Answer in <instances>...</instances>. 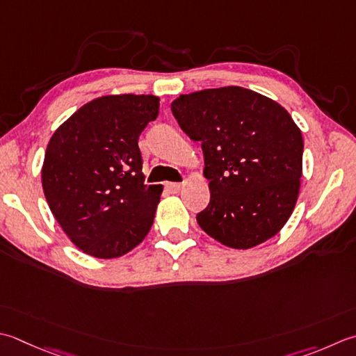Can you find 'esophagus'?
I'll return each instance as SVG.
<instances>
[{
	"instance_id": "obj_1",
	"label": "esophagus",
	"mask_w": 356,
	"mask_h": 356,
	"mask_svg": "<svg viewBox=\"0 0 356 356\" xmlns=\"http://www.w3.org/2000/svg\"><path fill=\"white\" fill-rule=\"evenodd\" d=\"M182 186H184V184H174V182H166L165 184V188L170 193H179L180 190H182Z\"/></svg>"
}]
</instances>
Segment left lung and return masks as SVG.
I'll list each match as a JSON object with an SVG mask.
<instances>
[{
    "label": "left lung",
    "instance_id": "8db88e82",
    "mask_svg": "<svg viewBox=\"0 0 356 356\" xmlns=\"http://www.w3.org/2000/svg\"><path fill=\"white\" fill-rule=\"evenodd\" d=\"M172 115L202 143L210 204L196 219L227 247L247 250L280 232L302 176V134L280 103L241 86L180 95Z\"/></svg>",
    "mask_w": 356,
    "mask_h": 356
}]
</instances>
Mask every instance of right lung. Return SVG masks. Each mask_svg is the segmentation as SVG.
Masks as SVG:
<instances>
[{"instance_id":"add662e5","label":"right lung","mask_w":356,"mask_h":356,"mask_svg":"<svg viewBox=\"0 0 356 356\" xmlns=\"http://www.w3.org/2000/svg\"><path fill=\"white\" fill-rule=\"evenodd\" d=\"M157 114L154 95H104L81 106L49 140L44 196L83 253L123 256L151 229L163 188L145 184L138 137Z\"/></svg>"}]
</instances>
